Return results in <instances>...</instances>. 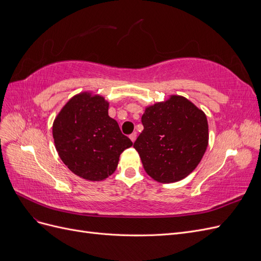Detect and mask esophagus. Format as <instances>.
<instances>
[{
	"label": "esophagus",
	"instance_id": "esophagus-1",
	"mask_svg": "<svg viewBox=\"0 0 261 261\" xmlns=\"http://www.w3.org/2000/svg\"><path fill=\"white\" fill-rule=\"evenodd\" d=\"M129 138H130V140L133 141V143H135V140H136V138H137V134H136V133H133V134H130V135H129Z\"/></svg>",
	"mask_w": 261,
	"mask_h": 261
}]
</instances>
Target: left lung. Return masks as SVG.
Segmentation results:
<instances>
[{
    "instance_id": "left-lung-1",
    "label": "left lung",
    "mask_w": 261,
    "mask_h": 261,
    "mask_svg": "<svg viewBox=\"0 0 261 261\" xmlns=\"http://www.w3.org/2000/svg\"><path fill=\"white\" fill-rule=\"evenodd\" d=\"M144 130L134 143L147 174L159 183L185 178L208 147L207 116L181 96L146 108Z\"/></svg>"
}]
</instances>
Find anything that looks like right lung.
Returning <instances> with one entry per match:
<instances>
[{
    "label": "right lung",
    "mask_w": 261,
    "mask_h": 261,
    "mask_svg": "<svg viewBox=\"0 0 261 261\" xmlns=\"http://www.w3.org/2000/svg\"><path fill=\"white\" fill-rule=\"evenodd\" d=\"M108 111L103 97L82 92L67 101L53 122L61 160L82 178L102 180L112 175L121 153L133 146Z\"/></svg>",
    "instance_id": "obj_1"
}]
</instances>
